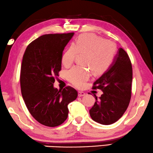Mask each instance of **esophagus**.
<instances>
[{
  "label": "esophagus",
  "instance_id": "esophagus-1",
  "mask_svg": "<svg viewBox=\"0 0 153 153\" xmlns=\"http://www.w3.org/2000/svg\"><path fill=\"white\" fill-rule=\"evenodd\" d=\"M85 96V93L83 91H78V96L79 97H82V96Z\"/></svg>",
  "mask_w": 153,
  "mask_h": 153
}]
</instances>
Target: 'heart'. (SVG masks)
Segmentation results:
<instances>
[{
  "label": "heart",
  "instance_id": "heart-1",
  "mask_svg": "<svg viewBox=\"0 0 153 153\" xmlns=\"http://www.w3.org/2000/svg\"><path fill=\"white\" fill-rule=\"evenodd\" d=\"M116 53L114 43L96 34L87 33L79 36L66 49L62 55V63L68 67L74 63L77 53H85V64L89 66L94 74L99 75L110 67ZM66 76L71 83L82 87L89 79L90 73L88 68L76 66L68 71Z\"/></svg>",
  "mask_w": 153,
  "mask_h": 153
}]
</instances>
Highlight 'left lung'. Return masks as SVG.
<instances>
[{
    "mask_svg": "<svg viewBox=\"0 0 153 153\" xmlns=\"http://www.w3.org/2000/svg\"><path fill=\"white\" fill-rule=\"evenodd\" d=\"M132 68L128 55L122 48L118 49L110 67L94 82L93 89L103 94L89 110L94 121L102 125L117 122L128 108L131 98Z\"/></svg>",
    "mask_w": 153,
    "mask_h": 153,
    "instance_id": "left-lung-1",
    "label": "left lung"
}]
</instances>
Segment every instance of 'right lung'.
Masks as SVG:
<instances>
[{"instance_id": "add662e5", "label": "right lung", "mask_w": 153, "mask_h": 153, "mask_svg": "<svg viewBox=\"0 0 153 153\" xmlns=\"http://www.w3.org/2000/svg\"><path fill=\"white\" fill-rule=\"evenodd\" d=\"M74 33L44 34L25 49L21 68V94L27 109L39 123L56 127L68 117V105L77 92L66 87L53 86L62 67L63 51Z\"/></svg>"}]
</instances>
